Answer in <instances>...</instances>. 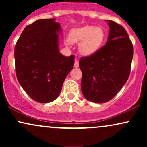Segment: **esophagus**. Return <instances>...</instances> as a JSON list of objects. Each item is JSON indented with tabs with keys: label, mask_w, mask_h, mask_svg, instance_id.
<instances>
[{
	"label": "esophagus",
	"mask_w": 147,
	"mask_h": 147,
	"mask_svg": "<svg viewBox=\"0 0 147 147\" xmlns=\"http://www.w3.org/2000/svg\"><path fill=\"white\" fill-rule=\"evenodd\" d=\"M74 67L75 68H78L79 67V61L77 59H75V65H74Z\"/></svg>",
	"instance_id": "34e87169"
}]
</instances>
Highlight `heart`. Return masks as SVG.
I'll list each match as a JSON object with an SVG mask.
<instances>
[{"label": "heart", "mask_w": 147, "mask_h": 147, "mask_svg": "<svg viewBox=\"0 0 147 147\" xmlns=\"http://www.w3.org/2000/svg\"><path fill=\"white\" fill-rule=\"evenodd\" d=\"M106 38V32L101 27L86 25L70 31L69 41L79 43V52L84 56H90L100 49Z\"/></svg>", "instance_id": "heart-1"}]
</instances>
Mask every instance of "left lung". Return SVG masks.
I'll list each match as a JSON object with an SVG mask.
<instances>
[{
  "instance_id": "obj_1",
  "label": "left lung",
  "mask_w": 147,
  "mask_h": 147,
  "mask_svg": "<svg viewBox=\"0 0 147 147\" xmlns=\"http://www.w3.org/2000/svg\"><path fill=\"white\" fill-rule=\"evenodd\" d=\"M109 34L106 43L96 53L82 57L81 89L86 99L105 103L117 95L129 79L133 48L122 25L108 20Z\"/></svg>"
}]
</instances>
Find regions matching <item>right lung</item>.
<instances>
[{
  "mask_svg": "<svg viewBox=\"0 0 147 147\" xmlns=\"http://www.w3.org/2000/svg\"><path fill=\"white\" fill-rule=\"evenodd\" d=\"M55 20L39 19L25 27L14 48L18 82L39 103L57 98L75 63L73 55L65 57L59 51L61 25Z\"/></svg>",
  "mask_w": 147,
  "mask_h": 147,
  "instance_id": "1",
  "label": "right lung"
}]
</instances>
